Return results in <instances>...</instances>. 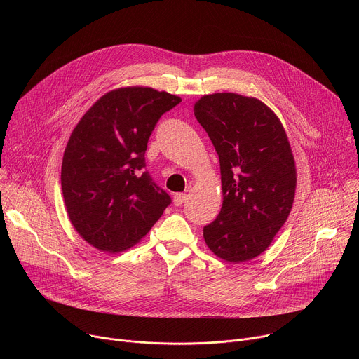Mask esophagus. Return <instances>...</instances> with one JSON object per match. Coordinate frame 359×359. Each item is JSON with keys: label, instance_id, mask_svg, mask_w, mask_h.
Returning a JSON list of instances; mask_svg holds the SVG:
<instances>
[{"label": "esophagus", "instance_id": "esophagus-1", "mask_svg": "<svg viewBox=\"0 0 359 359\" xmlns=\"http://www.w3.org/2000/svg\"><path fill=\"white\" fill-rule=\"evenodd\" d=\"M186 198H187V196H186L184 193H176V194L173 196L175 206H182V204L186 201Z\"/></svg>", "mask_w": 359, "mask_h": 359}]
</instances>
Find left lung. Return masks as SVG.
<instances>
[{
	"instance_id": "8db88e82",
	"label": "left lung",
	"mask_w": 359,
	"mask_h": 359,
	"mask_svg": "<svg viewBox=\"0 0 359 359\" xmlns=\"http://www.w3.org/2000/svg\"><path fill=\"white\" fill-rule=\"evenodd\" d=\"M193 111L219 155L223 190L204 241L222 260L248 262L267 250L292 208L297 170L287 133L257 97L204 95Z\"/></svg>"
}]
</instances>
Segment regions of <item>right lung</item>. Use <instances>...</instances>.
<instances>
[{
  "instance_id": "add662e5",
  "label": "right lung",
  "mask_w": 359,
  "mask_h": 359,
  "mask_svg": "<svg viewBox=\"0 0 359 359\" xmlns=\"http://www.w3.org/2000/svg\"><path fill=\"white\" fill-rule=\"evenodd\" d=\"M182 99L149 86L118 88L88 109L64 151L61 186L68 217L95 248L119 252L137 244L170 204L143 170L147 140Z\"/></svg>"
}]
</instances>
